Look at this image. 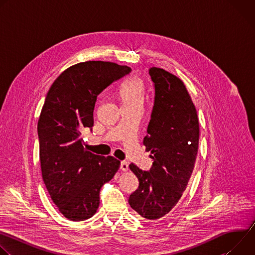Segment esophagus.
<instances>
[{
    "label": "esophagus",
    "mask_w": 255,
    "mask_h": 255,
    "mask_svg": "<svg viewBox=\"0 0 255 255\" xmlns=\"http://www.w3.org/2000/svg\"><path fill=\"white\" fill-rule=\"evenodd\" d=\"M128 166H129V164H128L127 161H125V160L121 161V163H120V169H121V170L127 171V170H128Z\"/></svg>",
    "instance_id": "esophagus-1"
}]
</instances>
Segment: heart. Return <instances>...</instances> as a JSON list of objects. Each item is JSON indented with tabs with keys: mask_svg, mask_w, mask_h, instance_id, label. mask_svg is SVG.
Returning a JSON list of instances; mask_svg holds the SVG:
<instances>
[{
	"mask_svg": "<svg viewBox=\"0 0 255 255\" xmlns=\"http://www.w3.org/2000/svg\"><path fill=\"white\" fill-rule=\"evenodd\" d=\"M145 96L143 81L137 77H130L120 90L122 105H142Z\"/></svg>",
	"mask_w": 255,
	"mask_h": 255,
	"instance_id": "heart-1",
	"label": "heart"
}]
</instances>
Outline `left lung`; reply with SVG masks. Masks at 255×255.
I'll return each mask as SVG.
<instances>
[{
  "label": "left lung",
  "instance_id": "8db88e82",
  "mask_svg": "<svg viewBox=\"0 0 255 255\" xmlns=\"http://www.w3.org/2000/svg\"><path fill=\"white\" fill-rule=\"evenodd\" d=\"M154 86V104L143 144L153 159L149 171L131 163L139 187L129 205L141 217L157 220L166 215L185 192L192 175L199 147V119L195 105L177 77L149 68Z\"/></svg>",
  "mask_w": 255,
  "mask_h": 255
}]
</instances>
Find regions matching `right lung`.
<instances>
[{
    "label": "right lung",
    "instance_id": "add662e5",
    "mask_svg": "<svg viewBox=\"0 0 255 255\" xmlns=\"http://www.w3.org/2000/svg\"><path fill=\"white\" fill-rule=\"evenodd\" d=\"M131 68L107 61H86L65 69L50 87L38 120L42 178L59 212L71 221L91 218L100 191L120 161L84 147L82 133L94 126L97 97Z\"/></svg>",
    "mask_w": 255,
    "mask_h": 255
}]
</instances>
